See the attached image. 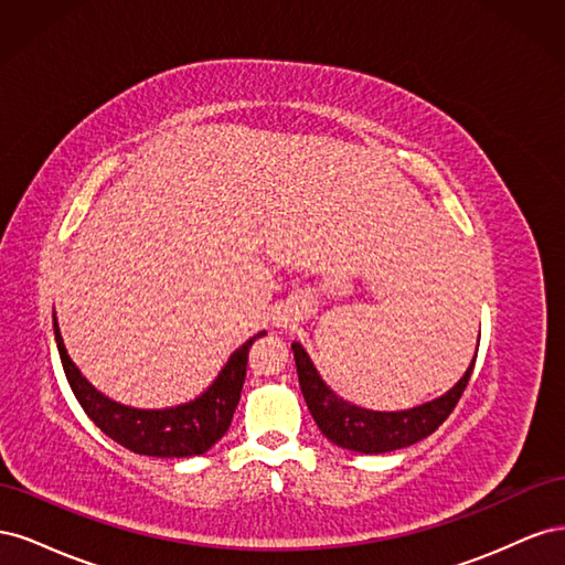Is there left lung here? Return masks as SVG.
I'll return each instance as SVG.
<instances>
[{"label":"left lung","instance_id":"1","mask_svg":"<svg viewBox=\"0 0 565 565\" xmlns=\"http://www.w3.org/2000/svg\"><path fill=\"white\" fill-rule=\"evenodd\" d=\"M292 351L303 401L309 405L322 436L332 440L339 448L363 455L401 450L426 436H431L438 426L450 417L457 401L461 398V393H465L469 384L476 363L473 358L469 370L465 372V377H461L448 393H443L440 398H434L419 407L401 409V413H377V409H365L341 401L337 393L320 380L316 365L311 363L309 353L303 351L299 341H292Z\"/></svg>","mask_w":565,"mask_h":565}]
</instances>
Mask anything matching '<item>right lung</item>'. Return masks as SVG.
<instances>
[{"mask_svg": "<svg viewBox=\"0 0 565 565\" xmlns=\"http://www.w3.org/2000/svg\"><path fill=\"white\" fill-rule=\"evenodd\" d=\"M54 334L67 384H71L84 413L100 431L136 455L195 457L207 452L228 431L235 407L241 403L249 347L254 344V339L264 337L266 332L247 339L228 358L224 370L218 372L214 384L202 396L167 409H139L110 401L82 377V372L65 351L56 320Z\"/></svg>", "mask_w": 565, "mask_h": 565, "instance_id": "right-lung-1", "label": "right lung"}]
</instances>
